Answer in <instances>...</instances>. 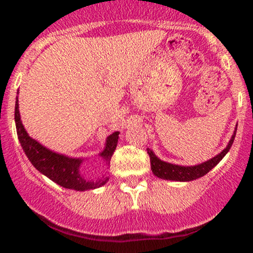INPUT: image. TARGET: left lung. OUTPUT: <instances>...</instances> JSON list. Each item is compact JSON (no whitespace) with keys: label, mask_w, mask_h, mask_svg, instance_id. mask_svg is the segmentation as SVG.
<instances>
[{"label":"left lung","mask_w":253,"mask_h":253,"mask_svg":"<svg viewBox=\"0 0 253 253\" xmlns=\"http://www.w3.org/2000/svg\"><path fill=\"white\" fill-rule=\"evenodd\" d=\"M238 126V125H237ZM237 133V127L234 128L233 134H232L231 139H229L227 146L223 149L219 155H216L213 158H211L210 161L203 162L201 164L197 165H191V167H184V165H177L172 163H168V162L162 161L158 157L155 155L151 149H147V153L150 156V162H151V170H152L153 175L162 179H168V181H177V182H189L194 181V179L200 178V177L205 176L206 173H208L210 171L215 167L216 164H219V162L221 161L223 157L226 156V153L228 152L231 149L232 144H233L234 138H236Z\"/></svg>","instance_id":"1"}]
</instances>
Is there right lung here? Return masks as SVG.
Returning <instances> with one entry per match:
<instances>
[{
  "instance_id": "right-lung-1",
  "label": "right lung",
  "mask_w": 253,
  "mask_h": 253,
  "mask_svg": "<svg viewBox=\"0 0 253 253\" xmlns=\"http://www.w3.org/2000/svg\"><path fill=\"white\" fill-rule=\"evenodd\" d=\"M15 125L17 138H19L22 150L25 151L26 156L30 159L32 165L39 172L48 177L51 181L59 184L60 187L77 191H85L96 189V188L102 187L108 182V176L91 179L86 178L83 175L81 165L85 161V158H74V157L54 152V151L43 146L36 139L31 138L27 130L25 129V126L22 125L17 96L15 101ZM118 139L119 132H114L113 134L107 136L104 149L102 152L98 153V157H101L107 165L110 163V158L117 149Z\"/></svg>"
}]
</instances>
